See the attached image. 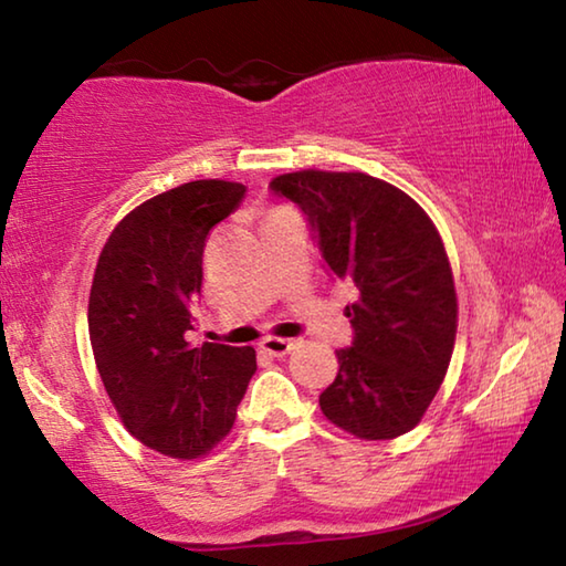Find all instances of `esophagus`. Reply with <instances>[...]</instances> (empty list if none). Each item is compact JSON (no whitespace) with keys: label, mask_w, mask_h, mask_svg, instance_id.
I'll return each instance as SVG.
<instances>
[{"label":"esophagus","mask_w":566,"mask_h":566,"mask_svg":"<svg viewBox=\"0 0 566 566\" xmlns=\"http://www.w3.org/2000/svg\"><path fill=\"white\" fill-rule=\"evenodd\" d=\"M260 347H262L266 354H272V357H286V354H290L292 349H296V339L266 337V339H262Z\"/></svg>","instance_id":"esophagus-1"}]
</instances>
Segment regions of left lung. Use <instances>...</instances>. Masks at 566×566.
Returning a JSON list of instances; mask_svg holds the SVG:
<instances>
[{"mask_svg":"<svg viewBox=\"0 0 566 566\" xmlns=\"http://www.w3.org/2000/svg\"><path fill=\"white\" fill-rule=\"evenodd\" d=\"M270 189L300 207L324 266L357 292L352 344L319 395L324 417L359 439L409 432L442 385L457 334L452 266L432 219L361 171L304 169Z\"/></svg>","mask_w":566,"mask_h":566,"instance_id":"1","label":"left lung"}]
</instances>
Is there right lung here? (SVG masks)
Here are the masks:
<instances>
[{"label": "right lung", "mask_w": 566, "mask_h": 566, "mask_svg": "<svg viewBox=\"0 0 566 566\" xmlns=\"http://www.w3.org/2000/svg\"><path fill=\"white\" fill-rule=\"evenodd\" d=\"M247 195L199 179L147 199L114 227L90 294V339L104 389L142 444L195 459L227 437L249 379L252 347L189 344L209 229Z\"/></svg>", "instance_id": "add662e5"}]
</instances>
